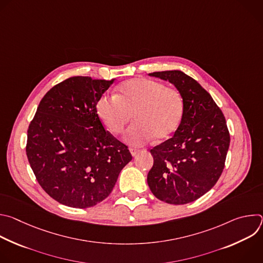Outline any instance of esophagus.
Listing matches in <instances>:
<instances>
[{"instance_id":"1","label":"esophagus","mask_w":263,"mask_h":263,"mask_svg":"<svg viewBox=\"0 0 263 263\" xmlns=\"http://www.w3.org/2000/svg\"><path fill=\"white\" fill-rule=\"evenodd\" d=\"M130 149V153H131V155L133 156V157H135L140 151H139V149H137V148H134V147H130L129 148Z\"/></svg>"}]
</instances>
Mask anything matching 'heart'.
<instances>
[{
    "mask_svg": "<svg viewBox=\"0 0 263 263\" xmlns=\"http://www.w3.org/2000/svg\"><path fill=\"white\" fill-rule=\"evenodd\" d=\"M97 114L108 132L118 135L135 120L124 139L142 145L154 137L157 141L171 137L178 129L184 112L182 95L159 81L135 78L123 83L117 96L105 95L97 103Z\"/></svg>",
    "mask_w": 263,
    "mask_h": 263,
    "instance_id": "b5f03b06",
    "label": "heart"
}]
</instances>
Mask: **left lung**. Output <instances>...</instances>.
<instances>
[{
  "label": "left lung",
  "mask_w": 263,
  "mask_h": 263,
  "mask_svg": "<svg viewBox=\"0 0 263 263\" xmlns=\"http://www.w3.org/2000/svg\"><path fill=\"white\" fill-rule=\"evenodd\" d=\"M175 85L182 95V121L172 138L154 146L147 174L153 195L168 204L194 202L220 177L230 144L226 120L211 96L181 70L148 73Z\"/></svg>",
  "instance_id": "left-lung-1"
}]
</instances>
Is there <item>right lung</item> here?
Returning a JSON list of instances; mask_svg holds the SVG:
<instances>
[{
	"mask_svg": "<svg viewBox=\"0 0 263 263\" xmlns=\"http://www.w3.org/2000/svg\"><path fill=\"white\" fill-rule=\"evenodd\" d=\"M70 77L51 88L29 125L26 153L44 191L68 207L105 200L132 160L128 146L105 131L97 103L114 84Z\"/></svg>",
	"mask_w": 263,
	"mask_h": 263,
	"instance_id": "obj_1",
	"label": "right lung"
}]
</instances>
